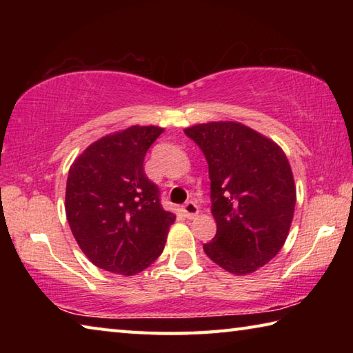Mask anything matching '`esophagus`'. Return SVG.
Listing matches in <instances>:
<instances>
[{"label": "esophagus", "mask_w": 353, "mask_h": 353, "mask_svg": "<svg viewBox=\"0 0 353 353\" xmlns=\"http://www.w3.org/2000/svg\"><path fill=\"white\" fill-rule=\"evenodd\" d=\"M182 212H183V214H185V218L191 219V218H194L196 214L199 213V208H198V205L194 204L193 201H188L187 204H185V205L182 207Z\"/></svg>", "instance_id": "34e87169"}]
</instances>
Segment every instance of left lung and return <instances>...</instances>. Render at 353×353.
<instances>
[{
  "mask_svg": "<svg viewBox=\"0 0 353 353\" xmlns=\"http://www.w3.org/2000/svg\"><path fill=\"white\" fill-rule=\"evenodd\" d=\"M204 152L216 235L204 252L236 276L254 272L279 254L296 205L291 166L277 143L235 121L185 129Z\"/></svg>",
  "mask_w": 353,
  "mask_h": 353,
  "instance_id": "obj_1",
  "label": "left lung"
}]
</instances>
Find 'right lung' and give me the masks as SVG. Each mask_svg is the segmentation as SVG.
I'll use <instances>...</instances> for the list:
<instances>
[{
  "label": "right lung",
  "mask_w": 353,
  "mask_h": 353,
  "mask_svg": "<svg viewBox=\"0 0 353 353\" xmlns=\"http://www.w3.org/2000/svg\"><path fill=\"white\" fill-rule=\"evenodd\" d=\"M157 126H130L92 143L68 171L65 212L82 252L101 270L134 276L159 259L176 216L143 168Z\"/></svg>",
  "instance_id": "right-lung-1"
}]
</instances>
